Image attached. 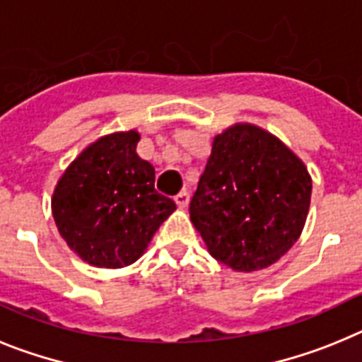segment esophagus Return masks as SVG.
Here are the masks:
<instances>
[{"label":"esophagus","mask_w":362,"mask_h":362,"mask_svg":"<svg viewBox=\"0 0 362 362\" xmlns=\"http://www.w3.org/2000/svg\"><path fill=\"white\" fill-rule=\"evenodd\" d=\"M175 202H177L178 207H187V204H189V193H187V191H180V193L175 197Z\"/></svg>","instance_id":"obj_1"}]
</instances>
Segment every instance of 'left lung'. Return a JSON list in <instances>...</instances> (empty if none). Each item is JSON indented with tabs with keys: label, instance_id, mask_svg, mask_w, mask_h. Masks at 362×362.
<instances>
[{
	"label": "left lung",
	"instance_id": "left-lung-1",
	"mask_svg": "<svg viewBox=\"0 0 362 362\" xmlns=\"http://www.w3.org/2000/svg\"><path fill=\"white\" fill-rule=\"evenodd\" d=\"M312 178L276 136L251 124L216 134L189 204L207 250L235 272L272 266L306 222Z\"/></svg>",
	"mask_w": 362,
	"mask_h": 362
}]
</instances>
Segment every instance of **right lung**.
I'll return each instance as SVG.
<instances>
[{
    "label": "right lung",
    "instance_id": "obj_1",
    "mask_svg": "<svg viewBox=\"0 0 362 362\" xmlns=\"http://www.w3.org/2000/svg\"><path fill=\"white\" fill-rule=\"evenodd\" d=\"M136 131L102 136L65 169L52 194L59 235L96 268L142 257L177 204L155 189V168L136 155Z\"/></svg>",
    "mask_w": 362,
    "mask_h": 362
}]
</instances>
